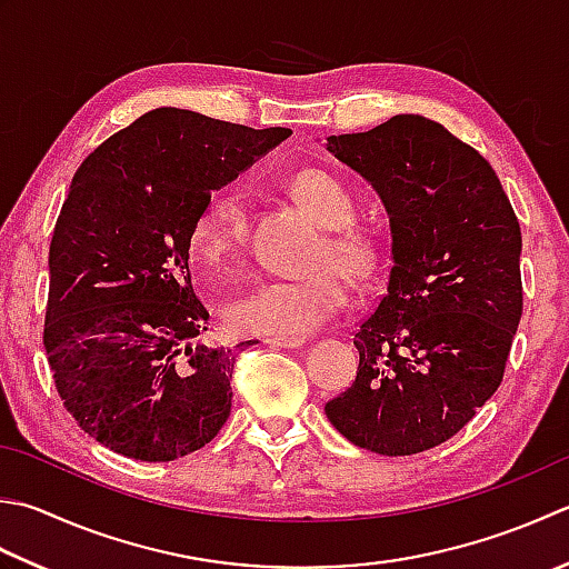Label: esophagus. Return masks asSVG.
<instances>
[{"label":"esophagus","mask_w":569,"mask_h":569,"mask_svg":"<svg viewBox=\"0 0 569 569\" xmlns=\"http://www.w3.org/2000/svg\"><path fill=\"white\" fill-rule=\"evenodd\" d=\"M266 342L278 345V348H298V345H303V338H269Z\"/></svg>","instance_id":"obj_1"}]
</instances>
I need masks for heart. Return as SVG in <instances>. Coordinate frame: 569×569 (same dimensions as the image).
<instances>
[{
	"mask_svg": "<svg viewBox=\"0 0 569 569\" xmlns=\"http://www.w3.org/2000/svg\"><path fill=\"white\" fill-rule=\"evenodd\" d=\"M296 202L326 229L310 253L313 269L271 278L249 293L233 298L224 318L233 330L273 338H300L322 326L345 300L342 273L365 271L375 259L370 233L352 224L355 197L338 174L322 167H300L288 177ZM194 251L214 269L237 259L249 239V207L239 187H224L211 194L194 224Z\"/></svg>",
	"mask_w": 569,
	"mask_h": 569,
	"instance_id": "b5f03b06",
	"label": "heart"
}]
</instances>
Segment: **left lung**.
<instances>
[{"label":"left lung","mask_w":569,"mask_h":569,"mask_svg":"<svg viewBox=\"0 0 569 569\" xmlns=\"http://www.w3.org/2000/svg\"><path fill=\"white\" fill-rule=\"evenodd\" d=\"M328 150L385 202L392 266L355 330L358 375L326 415L367 451L433 449L503 380L522 316L518 217L491 162L429 118L330 136Z\"/></svg>","instance_id":"left-lung-1"}]
</instances>
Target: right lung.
Segmentation results:
<instances>
[{
	"label": "right lung",
	"mask_w": 569,
	"mask_h": 569,
	"mask_svg": "<svg viewBox=\"0 0 569 569\" xmlns=\"http://www.w3.org/2000/svg\"><path fill=\"white\" fill-rule=\"evenodd\" d=\"M288 136L154 108L76 170L49 247L43 348L66 411L106 449L174 461L224 427L239 352L202 342L189 243L211 192Z\"/></svg>",
	"instance_id": "add662e5"
}]
</instances>
